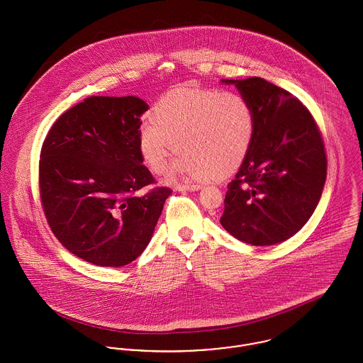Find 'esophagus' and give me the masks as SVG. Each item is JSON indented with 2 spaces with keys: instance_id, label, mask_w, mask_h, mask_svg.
<instances>
[{
  "instance_id": "esophagus-1",
  "label": "esophagus",
  "mask_w": 363,
  "mask_h": 363,
  "mask_svg": "<svg viewBox=\"0 0 363 363\" xmlns=\"http://www.w3.org/2000/svg\"><path fill=\"white\" fill-rule=\"evenodd\" d=\"M201 188V185H199V184H188V185H175V189L177 191H181V192H185V191H199Z\"/></svg>"
}]
</instances>
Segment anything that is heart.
<instances>
[{
    "mask_svg": "<svg viewBox=\"0 0 363 363\" xmlns=\"http://www.w3.org/2000/svg\"><path fill=\"white\" fill-rule=\"evenodd\" d=\"M152 121L140 128V156L152 172L162 174L177 146L181 156L168 174L171 181L232 172L249 155L257 130L250 101L218 89H172L153 106Z\"/></svg>",
    "mask_w": 363,
    "mask_h": 363,
    "instance_id": "1",
    "label": "heart"
}]
</instances>
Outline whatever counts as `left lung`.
<instances>
[{
	"mask_svg": "<svg viewBox=\"0 0 363 363\" xmlns=\"http://www.w3.org/2000/svg\"><path fill=\"white\" fill-rule=\"evenodd\" d=\"M235 84L254 106L250 152L228 184L221 225L252 246L278 245L296 235L315 211L328 159L319 127L297 96L259 77Z\"/></svg>",
	"mask_w": 363,
	"mask_h": 363,
	"instance_id": "left-lung-1",
	"label": "left lung"
}]
</instances>
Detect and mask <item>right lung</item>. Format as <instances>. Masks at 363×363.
Listing matches in <instances>:
<instances>
[{
    "label": "right lung",
    "instance_id": "obj_1",
    "mask_svg": "<svg viewBox=\"0 0 363 363\" xmlns=\"http://www.w3.org/2000/svg\"><path fill=\"white\" fill-rule=\"evenodd\" d=\"M137 96H89L63 113L40 153L41 206L56 239L99 267H123L149 245L172 191L156 185L140 152ZM148 187L140 196V189Z\"/></svg>",
    "mask_w": 363,
    "mask_h": 363
}]
</instances>
